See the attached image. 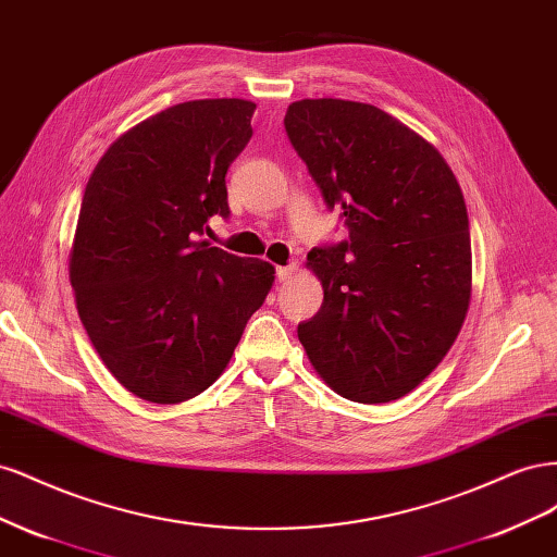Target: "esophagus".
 <instances>
[{
	"instance_id": "1",
	"label": "esophagus",
	"mask_w": 557,
	"mask_h": 557,
	"mask_svg": "<svg viewBox=\"0 0 557 557\" xmlns=\"http://www.w3.org/2000/svg\"><path fill=\"white\" fill-rule=\"evenodd\" d=\"M295 272H297V264H295V262L285 264V267H276V278H278V281H288Z\"/></svg>"
}]
</instances>
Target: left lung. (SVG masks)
<instances>
[{"instance_id": "1", "label": "left lung", "mask_w": 557, "mask_h": 557, "mask_svg": "<svg viewBox=\"0 0 557 557\" xmlns=\"http://www.w3.org/2000/svg\"><path fill=\"white\" fill-rule=\"evenodd\" d=\"M285 132L348 239L313 248L323 307L299 323L307 356L336 395L399 399L458 336L471 297L469 218L458 178L430 141L348 99H301Z\"/></svg>"}]
</instances>
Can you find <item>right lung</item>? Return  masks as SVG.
I'll list each match as a JSON object with an SVG mask.
<instances>
[{
	"instance_id": "right-lung-1",
	"label": "right lung",
	"mask_w": 557,
	"mask_h": 557,
	"mask_svg": "<svg viewBox=\"0 0 557 557\" xmlns=\"http://www.w3.org/2000/svg\"><path fill=\"white\" fill-rule=\"evenodd\" d=\"M252 111L195 99L150 115L109 146L83 193L76 309L115 381L146 401L205 393L272 290V264L201 239L211 215H230L225 174Z\"/></svg>"
}]
</instances>
